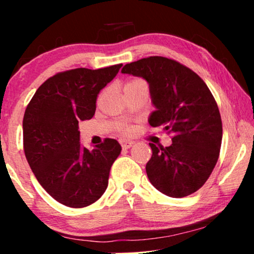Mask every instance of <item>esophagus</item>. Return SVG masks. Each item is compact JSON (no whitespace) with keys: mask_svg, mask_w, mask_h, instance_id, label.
I'll return each instance as SVG.
<instances>
[{"mask_svg":"<svg viewBox=\"0 0 254 254\" xmlns=\"http://www.w3.org/2000/svg\"><path fill=\"white\" fill-rule=\"evenodd\" d=\"M120 144H121V147H123L124 149H128V148H130L131 145L134 144V141L133 140H126V138H121Z\"/></svg>","mask_w":254,"mask_h":254,"instance_id":"obj_1","label":"esophagus"}]
</instances>
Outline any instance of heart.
<instances>
[{
  "label": "heart",
  "instance_id": "1",
  "mask_svg": "<svg viewBox=\"0 0 254 254\" xmlns=\"http://www.w3.org/2000/svg\"><path fill=\"white\" fill-rule=\"evenodd\" d=\"M136 82H140V79H133V81L128 82L127 84H131V83H136ZM125 130H128V128H125Z\"/></svg>",
  "mask_w": 254,
  "mask_h": 254
}]
</instances>
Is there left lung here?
Segmentation results:
<instances>
[{
  "label": "left lung",
  "instance_id": "obj_1",
  "mask_svg": "<svg viewBox=\"0 0 254 254\" xmlns=\"http://www.w3.org/2000/svg\"><path fill=\"white\" fill-rule=\"evenodd\" d=\"M121 72L148 82L156 107L149 124L172 135L169 147L149 143L145 171L152 186L171 197L196 192L213 172L222 143L221 114L210 90L190 68L163 57L130 62Z\"/></svg>",
  "mask_w": 254,
  "mask_h": 254
}]
</instances>
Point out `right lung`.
<instances>
[{
	"mask_svg": "<svg viewBox=\"0 0 254 254\" xmlns=\"http://www.w3.org/2000/svg\"><path fill=\"white\" fill-rule=\"evenodd\" d=\"M121 65L59 72L38 88L25 110L23 142L27 163L44 190L67 207L90 206L109 185L111 166L121 145L105 138L92 150L83 148L78 121L93 117L97 96Z\"/></svg>",
	"mask_w": 254,
	"mask_h": 254,
	"instance_id": "1",
	"label": "right lung"
}]
</instances>
